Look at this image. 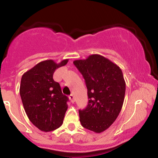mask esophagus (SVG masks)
<instances>
[{
	"label": "esophagus",
	"mask_w": 158,
	"mask_h": 158,
	"mask_svg": "<svg viewBox=\"0 0 158 158\" xmlns=\"http://www.w3.org/2000/svg\"><path fill=\"white\" fill-rule=\"evenodd\" d=\"M69 99H70V102H71L72 103H73L74 102H75V101H74V97H73V95H70L69 96Z\"/></svg>",
	"instance_id": "obj_1"
}]
</instances>
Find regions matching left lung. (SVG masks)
I'll use <instances>...</instances> for the list:
<instances>
[{
	"label": "left lung",
	"mask_w": 158,
	"mask_h": 158,
	"mask_svg": "<svg viewBox=\"0 0 158 158\" xmlns=\"http://www.w3.org/2000/svg\"><path fill=\"white\" fill-rule=\"evenodd\" d=\"M73 64L84 77L88 88V106L79 110L84 128L102 133L113 124L124 102L126 81L122 70L107 58L93 54Z\"/></svg>",
	"instance_id": "8db88e82"
}]
</instances>
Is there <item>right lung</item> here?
I'll return each mask as SVG.
<instances>
[{
	"mask_svg": "<svg viewBox=\"0 0 158 158\" xmlns=\"http://www.w3.org/2000/svg\"><path fill=\"white\" fill-rule=\"evenodd\" d=\"M68 59L56 63L42 61L23 74L20 95L25 112L32 124L44 132L54 131L63 123L68 98L52 79L56 69L64 66Z\"/></svg>",
	"mask_w": 158,
	"mask_h": 158,
	"instance_id": "1",
	"label": "right lung"
}]
</instances>
